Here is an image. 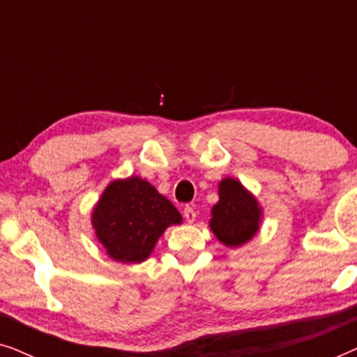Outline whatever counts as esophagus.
I'll list each match as a JSON object with an SVG mask.
<instances>
[{
    "label": "esophagus",
    "instance_id": "esophagus-1",
    "mask_svg": "<svg viewBox=\"0 0 357 357\" xmlns=\"http://www.w3.org/2000/svg\"><path fill=\"white\" fill-rule=\"evenodd\" d=\"M183 218H185V221H187V222H193L195 218H197V213H195V209L192 206H185Z\"/></svg>",
    "mask_w": 357,
    "mask_h": 357
}]
</instances>
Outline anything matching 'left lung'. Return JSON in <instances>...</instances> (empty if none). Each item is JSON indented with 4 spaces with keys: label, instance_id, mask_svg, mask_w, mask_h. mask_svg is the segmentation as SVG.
Here are the masks:
<instances>
[{
    "label": "left lung",
    "instance_id": "1",
    "mask_svg": "<svg viewBox=\"0 0 357 357\" xmlns=\"http://www.w3.org/2000/svg\"><path fill=\"white\" fill-rule=\"evenodd\" d=\"M260 213L257 199L237 180L224 178L219 183V203L214 204L209 226L222 243L237 247L255 236Z\"/></svg>",
    "mask_w": 357,
    "mask_h": 357
}]
</instances>
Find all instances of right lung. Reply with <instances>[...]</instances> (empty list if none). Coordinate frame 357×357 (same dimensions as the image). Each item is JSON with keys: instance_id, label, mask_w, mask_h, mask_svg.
<instances>
[{"instance_id": "add662e5", "label": "right lung", "mask_w": 357, "mask_h": 357, "mask_svg": "<svg viewBox=\"0 0 357 357\" xmlns=\"http://www.w3.org/2000/svg\"><path fill=\"white\" fill-rule=\"evenodd\" d=\"M180 222L177 208L139 177L110 183L92 214L97 238L123 263L146 260L160 234Z\"/></svg>"}]
</instances>
